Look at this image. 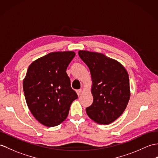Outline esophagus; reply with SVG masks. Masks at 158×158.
I'll list each match as a JSON object with an SVG mask.
<instances>
[{
    "instance_id": "obj_1",
    "label": "esophagus",
    "mask_w": 158,
    "mask_h": 158,
    "mask_svg": "<svg viewBox=\"0 0 158 158\" xmlns=\"http://www.w3.org/2000/svg\"><path fill=\"white\" fill-rule=\"evenodd\" d=\"M77 91V95H78V96H81V92H82V89H77L76 91Z\"/></svg>"
}]
</instances>
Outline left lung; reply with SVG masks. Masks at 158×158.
Instances as JSON below:
<instances>
[{"instance_id": "obj_1", "label": "left lung", "mask_w": 158, "mask_h": 158, "mask_svg": "<svg viewBox=\"0 0 158 158\" xmlns=\"http://www.w3.org/2000/svg\"><path fill=\"white\" fill-rule=\"evenodd\" d=\"M79 56L89 69L93 103L86 108L87 114L95 122L108 124L126 109L130 98L128 73L118 61L105 55L79 50Z\"/></svg>"}]
</instances>
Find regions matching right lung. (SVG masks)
Listing matches in <instances>:
<instances>
[{"mask_svg":"<svg viewBox=\"0 0 158 158\" xmlns=\"http://www.w3.org/2000/svg\"><path fill=\"white\" fill-rule=\"evenodd\" d=\"M75 56L73 51L51 52L33 62L27 69L23 82L25 100L43 125L52 127L63 122L78 98L66 72Z\"/></svg>","mask_w":158,"mask_h":158,"instance_id":"right-lung-1","label":"right lung"}]
</instances>
